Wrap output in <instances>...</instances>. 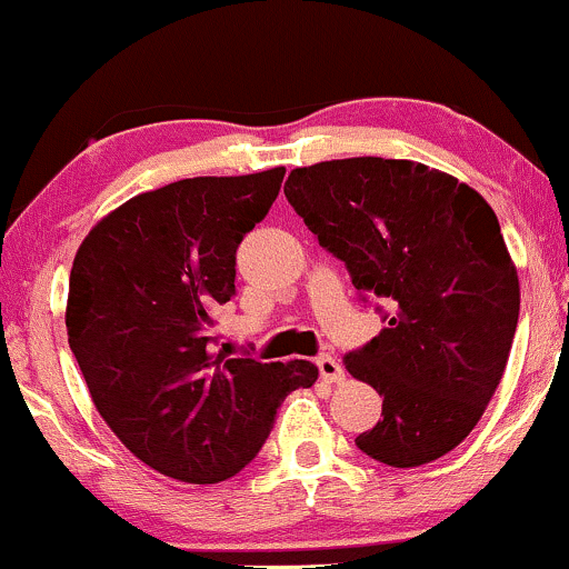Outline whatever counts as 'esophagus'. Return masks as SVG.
Masks as SVG:
<instances>
[{"mask_svg": "<svg viewBox=\"0 0 569 569\" xmlns=\"http://www.w3.org/2000/svg\"><path fill=\"white\" fill-rule=\"evenodd\" d=\"M317 367L319 376H322L327 383H340V380H343V367H340V362L332 353H319Z\"/></svg>", "mask_w": 569, "mask_h": 569, "instance_id": "obj_1", "label": "esophagus"}]
</instances>
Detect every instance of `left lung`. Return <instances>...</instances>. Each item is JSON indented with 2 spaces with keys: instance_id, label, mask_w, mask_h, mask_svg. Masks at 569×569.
<instances>
[{
  "instance_id": "left-lung-1",
  "label": "left lung",
  "mask_w": 569,
  "mask_h": 569,
  "mask_svg": "<svg viewBox=\"0 0 569 569\" xmlns=\"http://www.w3.org/2000/svg\"><path fill=\"white\" fill-rule=\"evenodd\" d=\"M287 202L386 327L343 357L383 397L359 433L365 456L431 463L469 437L503 378L519 322V279L492 207L410 159L353 157L298 167Z\"/></svg>"
}]
</instances>
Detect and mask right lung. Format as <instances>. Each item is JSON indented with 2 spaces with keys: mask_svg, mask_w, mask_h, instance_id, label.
Instances as JSON below:
<instances>
[{
  "mask_svg": "<svg viewBox=\"0 0 569 569\" xmlns=\"http://www.w3.org/2000/svg\"><path fill=\"white\" fill-rule=\"evenodd\" d=\"M284 167L186 178L132 197L87 233L66 330L92 402L132 456L164 477L216 485L258 456L306 359L216 351L218 306L237 292V247L282 189Z\"/></svg>",
  "mask_w": 569,
  "mask_h": 569,
  "instance_id": "right-lung-1",
  "label": "right lung"
}]
</instances>
